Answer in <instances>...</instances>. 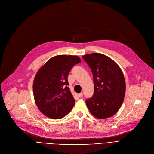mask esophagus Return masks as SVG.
Listing matches in <instances>:
<instances>
[{"mask_svg": "<svg viewBox=\"0 0 154 154\" xmlns=\"http://www.w3.org/2000/svg\"><path fill=\"white\" fill-rule=\"evenodd\" d=\"M78 96L79 97H82L83 96V93L82 92H80V94H78Z\"/></svg>", "mask_w": 154, "mask_h": 154, "instance_id": "34e87169", "label": "esophagus"}]
</instances>
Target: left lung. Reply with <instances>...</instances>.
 Wrapping results in <instances>:
<instances>
[{"mask_svg": "<svg viewBox=\"0 0 154 154\" xmlns=\"http://www.w3.org/2000/svg\"><path fill=\"white\" fill-rule=\"evenodd\" d=\"M94 77V93L85 100L91 114L98 119L114 116L119 110L125 94V82L122 70L107 55L92 53L82 56Z\"/></svg>", "mask_w": 154, "mask_h": 154, "instance_id": "obj_1", "label": "left lung"}]
</instances>
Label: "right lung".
<instances>
[{"instance_id": "right-lung-1", "label": "right lung", "mask_w": 154, "mask_h": 154, "mask_svg": "<svg viewBox=\"0 0 154 154\" xmlns=\"http://www.w3.org/2000/svg\"><path fill=\"white\" fill-rule=\"evenodd\" d=\"M81 62L77 55H59L47 60L35 76L33 93L39 110L48 118L59 119L70 112L75 99L69 87L68 74Z\"/></svg>"}]
</instances>
